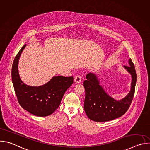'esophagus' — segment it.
<instances>
[{
    "label": "esophagus",
    "mask_w": 150,
    "mask_h": 150,
    "mask_svg": "<svg viewBox=\"0 0 150 150\" xmlns=\"http://www.w3.org/2000/svg\"><path fill=\"white\" fill-rule=\"evenodd\" d=\"M74 80H75V82L77 83H79L81 82V80H82V78H81V76L80 75H77L74 78Z\"/></svg>",
    "instance_id": "1"
}]
</instances>
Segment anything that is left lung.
Instances as JSON below:
<instances>
[{
  "label": "left lung",
  "mask_w": 150,
  "mask_h": 150,
  "mask_svg": "<svg viewBox=\"0 0 150 150\" xmlns=\"http://www.w3.org/2000/svg\"><path fill=\"white\" fill-rule=\"evenodd\" d=\"M128 62L129 67H123L131 75V90L120 100H116L105 91L95 74L89 73L86 75L87 79L83 82L85 90L84 110L89 119L98 122L109 121L120 117L129 109L134 96L137 74L131 59Z\"/></svg>",
  "instance_id": "1"
}]
</instances>
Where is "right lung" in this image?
<instances>
[{
    "label": "right lung",
    "instance_id": "obj_1",
    "mask_svg": "<svg viewBox=\"0 0 150 150\" xmlns=\"http://www.w3.org/2000/svg\"><path fill=\"white\" fill-rule=\"evenodd\" d=\"M25 45L16 56L12 67V80L18 101L29 113L40 117L50 115L59 108L63 96L74 82L72 76H53L47 83L30 86L21 80L18 72V62Z\"/></svg>",
    "mask_w": 150,
    "mask_h": 150
}]
</instances>
